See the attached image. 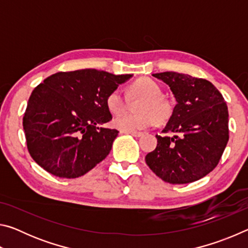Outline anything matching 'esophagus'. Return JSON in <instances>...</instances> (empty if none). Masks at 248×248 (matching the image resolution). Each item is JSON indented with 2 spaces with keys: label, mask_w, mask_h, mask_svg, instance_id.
Here are the masks:
<instances>
[{
  "label": "esophagus",
  "mask_w": 248,
  "mask_h": 248,
  "mask_svg": "<svg viewBox=\"0 0 248 248\" xmlns=\"http://www.w3.org/2000/svg\"><path fill=\"white\" fill-rule=\"evenodd\" d=\"M121 133H127V134H131V136H133V137H141L142 134V132H138V131H121Z\"/></svg>",
  "instance_id": "esophagus-1"
}]
</instances>
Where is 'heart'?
Instances as JSON below:
<instances>
[{
  "mask_svg": "<svg viewBox=\"0 0 248 248\" xmlns=\"http://www.w3.org/2000/svg\"><path fill=\"white\" fill-rule=\"evenodd\" d=\"M130 92L134 96L144 99L140 105L139 114H124L112 120V125L121 131H139L152 127L158 121H165L171 115L170 103L162 97L163 91L157 82L149 78H142L133 82ZM106 106L112 115H118L127 109V98L123 90L115 89L108 94Z\"/></svg>",
  "mask_w": 248,
  "mask_h": 248,
  "instance_id": "1",
  "label": "heart"
}]
</instances>
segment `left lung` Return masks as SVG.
Here are the masks:
<instances>
[{
  "label": "left lung",
  "mask_w": 248,
  "mask_h": 248,
  "mask_svg": "<svg viewBox=\"0 0 248 248\" xmlns=\"http://www.w3.org/2000/svg\"><path fill=\"white\" fill-rule=\"evenodd\" d=\"M170 86L175 105L164 132L145 162L170 184H188L204 177L217 165L229 141V111L217 87L203 78L177 72L152 74Z\"/></svg>",
  "instance_id": "obj_1"
}]
</instances>
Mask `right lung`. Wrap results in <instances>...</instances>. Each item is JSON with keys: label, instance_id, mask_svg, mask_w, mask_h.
<instances>
[{"label": "right lung", "instance_id": "add662e5", "mask_svg": "<svg viewBox=\"0 0 248 248\" xmlns=\"http://www.w3.org/2000/svg\"><path fill=\"white\" fill-rule=\"evenodd\" d=\"M132 74L95 69L58 72L29 97L23 118L29 154L48 173L77 178L106 158L119 131L99 127L111 120L108 94Z\"/></svg>", "mask_w": 248, "mask_h": 248}]
</instances>
